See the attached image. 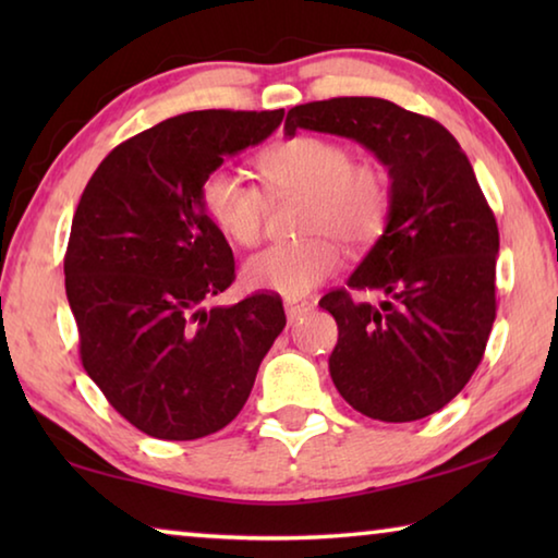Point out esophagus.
I'll return each instance as SVG.
<instances>
[{
	"instance_id": "1",
	"label": "esophagus",
	"mask_w": 558,
	"mask_h": 558,
	"mask_svg": "<svg viewBox=\"0 0 558 558\" xmlns=\"http://www.w3.org/2000/svg\"><path fill=\"white\" fill-rule=\"evenodd\" d=\"M307 313H310V302H298V300L286 302V315L290 325H295L298 319H302Z\"/></svg>"
}]
</instances>
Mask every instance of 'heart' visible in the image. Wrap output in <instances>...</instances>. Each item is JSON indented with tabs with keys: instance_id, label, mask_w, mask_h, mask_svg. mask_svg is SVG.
Masks as SVG:
<instances>
[{
	"instance_id": "obj_1",
	"label": "heart",
	"mask_w": 558,
	"mask_h": 558,
	"mask_svg": "<svg viewBox=\"0 0 558 558\" xmlns=\"http://www.w3.org/2000/svg\"><path fill=\"white\" fill-rule=\"evenodd\" d=\"M260 172L276 194L307 196L300 243L270 245L243 268L251 288L302 298L335 276L342 253L364 251L381 239L391 214V182L384 165L354 159L337 140L298 135L260 157ZM202 206L211 223L233 243L256 245L266 223V196L231 169H214L202 182Z\"/></svg>"
}]
</instances>
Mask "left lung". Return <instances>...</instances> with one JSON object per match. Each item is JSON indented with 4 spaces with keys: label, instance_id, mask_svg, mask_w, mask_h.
<instances>
[{
    "label": "left lung",
    "instance_id": "1",
    "mask_svg": "<svg viewBox=\"0 0 558 558\" xmlns=\"http://www.w3.org/2000/svg\"><path fill=\"white\" fill-rule=\"evenodd\" d=\"M298 128L356 140L391 177L381 239L347 288L329 290L339 339L329 374L342 399L374 421L409 423L465 389L497 315L499 231L458 140L433 118L381 98H329L295 106ZM352 289H379V308Z\"/></svg>",
    "mask_w": 558,
    "mask_h": 558
}]
</instances>
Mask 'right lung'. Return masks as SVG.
<instances>
[{"mask_svg":"<svg viewBox=\"0 0 558 558\" xmlns=\"http://www.w3.org/2000/svg\"><path fill=\"white\" fill-rule=\"evenodd\" d=\"M282 116L169 118L120 143L83 189L63 258L81 362L147 436L196 440L229 426L286 327L276 292L206 307L235 280V263L202 206L204 177L263 143Z\"/></svg>","mask_w":558,"mask_h":558,"instance_id":"obj_1","label":"right lung"}]
</instances>
